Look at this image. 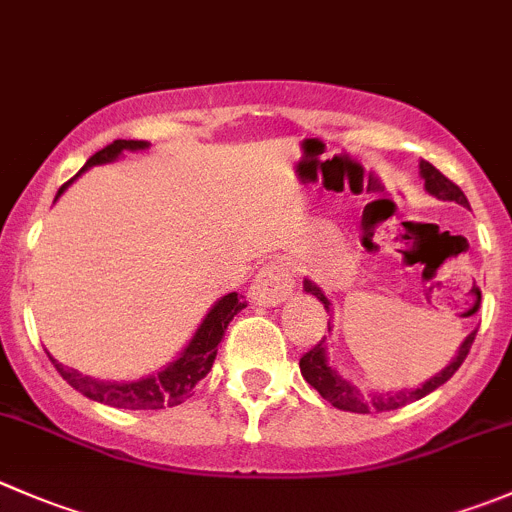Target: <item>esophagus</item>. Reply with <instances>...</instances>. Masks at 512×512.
<instances>
[{
    "instance_id": "1",
    "label": "esophagus",
    "mask_w": 512,
    "mask_h": 512,
    "mask_svg": "<svg viewBox=\"0 0 512 512\" xmlns=\"http://www.w3.org/2000/svg\"><path fill=\"white\" fill-rule=\"evenodd\" d=\"M292 272L285 262L275 260L267 262L257 277L252 280L250 290H247V297H250L252 305H280L282 300H287V295L292 292Z\"/></svg>"
}]
</instances>
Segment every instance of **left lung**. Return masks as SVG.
I'll return each mask as SVG.
<instances>
[{
  "label": "left lung",
  "mask_w": 512,
  "mask_h": 512,
  "mask_svg": "<svg viewBox=\"0 0 512 512\" xmlns=\"http://www.w3.org/2000/svg\"><path fill=\"white\" fill-rule=\"evenodd\" d=\"M420 177L425 180V192H430V195L438 197V200H443V202H458V205L468 207V197L463 195V190H460L458 185H453V182H450L443 172L435 170L430 162L420 160ZM302 290H305L307 295L317 297V300L325 305V310L332 312L330 297L325 295V290H322L315 280L305 277V282H302ZM478 302H480V292H478ZM478 302H475V305H478ZM330 330H332V325L327 322V332ZM475 332H470V335L460 342V347L455 350V357L443 367V370L435 372V375L428 377V380H425L420 388H413V390H388V393L370 390V393H362L355 382L347 380V377L342 375L335 365H332L325 340H320L310 352H305V355H302L300 372H302V377L310 382L312 388H315L317 393L327 400V403L335 405L337 410H347V413H388V410H398V408H403V405L415 403V400L425 398V395H430L433 390H438L440 385H445V382H448L450 377L458 372V367L463 365L465 357H468L470 345H473V340H475Z\"/></svg>",
  "instance_id": "1"
}]
</instances>
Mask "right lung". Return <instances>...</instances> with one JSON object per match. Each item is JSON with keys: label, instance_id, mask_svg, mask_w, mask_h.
Segmentation results:
<instances>
[{"label": "right lung", "instance_id": "1", "mask_svg": "<svg viewBox=\"0 0 512 512\" xmlns=\"http://www.w3.org/2000/svg\"><path fill=\"white\" fill-rule=\"evenodd\" d=\"M142 150H150V142L114 140L112 145H107L104 150H99L97 155L89 157L87 165H84L67 185L59 187L54 202L59 200V195H62L79 175H84V172L92 170V167L117 162L124 152ZM242 307L247 305L237 297V292L222 295L220 300L207 310V315L202 317V322L197 325L195 335H192L190 342L177 352V357H172V362H167L165 367L155 370L152 375L140 377V380H99V377L82 375V372L74 370V367H64L62 362H57L54 357L52 362L54 367H57L59 375H62L74 390H79L84 398L94 400V403H104L109 405V408L124 410L175 408V405L185 403V400L190 398L192 388L210 372L217 355V345H220V340L225 337V330L232 322V317H235Z\"/></svg>", "mask_w": 512, "mask_h": 512}]
</instances>
